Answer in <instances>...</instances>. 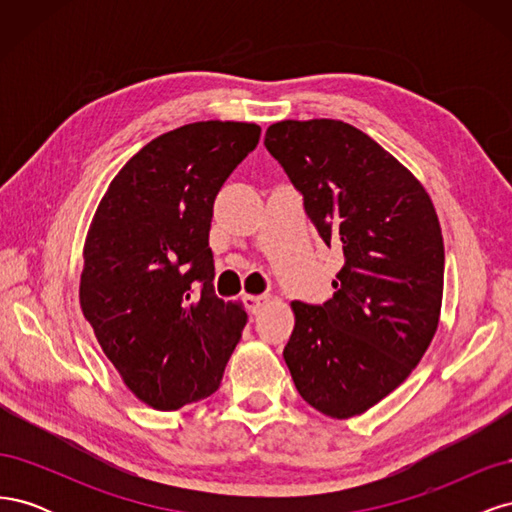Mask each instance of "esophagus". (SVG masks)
Wrapping results in <instances>:
<instances>
[{
  "instance_id": "1",
  "label": "esophagus",
  "mask_w": 512,
  "mask_h": 512,
  "mask_svg": "<svg viewBox=\"0 0 512 512\" xmlns=\"http://www.w3.org/2000/svg\"><path fill=\"white\" fill-rule=\"evenodd\" d=\"M243 301H245L247 309H250L252 314H256V312H260V307L269 301V297L267 294H245Z\"/></svg>"
}]
</instances>
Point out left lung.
<instances>
[{
	"label": "left lung",
	"instance_id": "8db88e82",
	"mask_svg": "<svg viewBox=\"0 0 512 512\" xmlns=\"http://www.w3.org/2000/svg\"><path fill=\"white\" fill-rule=\"evenodd\" d=\"M265 145L346 262L324 305L292 301L284 361L299 395L344 421L374 408L438 331L444 239L431 196L374 138L339 119H284Z\"/></svg>",
	"mask_w": 512,
	"mask_h": 512
}]
</instances>
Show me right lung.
<instances>
[{"mask_svg": "<svg viewBox=\"0 0 512 512\" xmlns=\"http://www.w3.org/2000/svg\"><path fill=\"white\" fill-rule=\"evenodd\" d=\"M260 138L196 121L153 138L108 185L83 247L79 301L123 384L153 410L218 391L247 322L213 292V200ZM197 292L194 293L193 290Z\"/></svg>", "mask_w": 512, "mask_h": 512, "instance_id": "right-lung-1", "label": "right lung"}]
</instances>
